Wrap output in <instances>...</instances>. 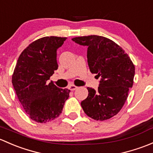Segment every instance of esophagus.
Masks as SVG:
<instances>
[{"instance_id":"obj_1","label":"esophagus","mask_w":153,"mask_h":153,"mask_svg":"<svg viewBox=\"0 0 153 153\" xmlns=\"http://www.w3.org/2000/svg\"><path fill=\"white\" fill-rule=\"evenodd\" d=\"M76 88H77L76 86L74 85H69V86H68V89H70L71 91H75V90H76Z\"/></svg>"}]
</instances>
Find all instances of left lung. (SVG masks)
Instances as JSON below:
<instances>
[{
  "instance_id": "8db88e82",
  "label": "left lung",
  "mask_w": 153,
  "mask_h": 153,
  "mask_svg": "<svg viewBox=\"0 0 153 153\" xmlns=\"http://www.w3.org/2000/svg\"><path fill=\"white\" fill-rule=\"evenodd\" d=\"M88 46V63L91 73L101 77L98 90L88 88V96L81 102L83 111L97 121L111 119L121 111L133 87L135 66L127 53L105 37L83 36L72 39Z\"/></svg>"
}]
</instances>
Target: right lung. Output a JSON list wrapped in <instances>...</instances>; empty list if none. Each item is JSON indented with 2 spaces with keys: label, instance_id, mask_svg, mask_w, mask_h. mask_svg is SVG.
Listing matches in <instances>:
<instances>
[{
  "label": "right lung",
  "instance_id": "1",
  "mask_svg": "<svg viewBox=\"0 0 153 153\" xmlns=\"http://www.w3.org/2000/svg\"><path fill=\"white\" fill-rule=\"evenodd\" d=\"M66 37H45L25 48L19 56L12 82L20 104L30 119L45 123L62 113L70 90L47 81L58 68L56 51Z\"/></svg>",
  "mask_w": 153,
  "mask_h": 153
}]
</instances>
